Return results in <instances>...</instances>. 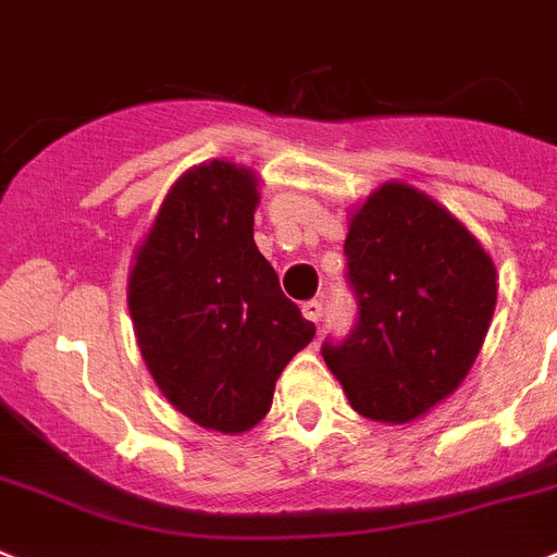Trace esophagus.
Here are the masks:
<instances>
[{"mask_svg": "<svg viewBox=\"0 0 557 557\" xmlns=\"http://www.w3.org/2000/svg\"><path fill=\"white\" fill-rule=\"evenodd\" d=\"M301 312H304V318H307V321L318 324V321H321V315H324V304L318 301V298H312V301H304Z\"/></svg>", "mask_w": 557, "mask_h": 557, "instance_id": "esophagus-1", "label": "esophagus"}]
</instances>
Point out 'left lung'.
Listing matches in <instances>:
<instances>
[{
  "instance_id": "obj_1",
  "label": "left lung",
  "mask_w": 557,
  "mask_h": 557,
  "mask_svg": "<svg viewBox=\"0 0 557 557\" xmlns=\"http://www.w3.org/2000/svg\"><path fill=\"white\" fill-rule=\"evenodd\" d=\"M346 282L358 321L321 346L351 408L411 422L445 400L476 360L496 310V268L434 199L388 183L351 216Z\"/></svg>"
}]
</instances>
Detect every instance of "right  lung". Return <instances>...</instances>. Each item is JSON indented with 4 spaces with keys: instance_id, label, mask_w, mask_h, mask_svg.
Masks as SVG:
<instances>
[{
    "instance_id": "right-lung-1",
    "label": "right lung",
    "mask_w": 557,
    "mask_h": 557,
    "mask_svg": "<svg viewBox=\"0 0 557 557\" xmlns=\"http://www.w3.org/2000/svg\"><path fill=\"white\" fill-rule=\"evenodd\" d=\"M256 177L239 165L185 171L129 275L151 377L177 411L222 434L264 420L278 374L315 335L256 247Z\"/></svg>"
}]
</instances>
